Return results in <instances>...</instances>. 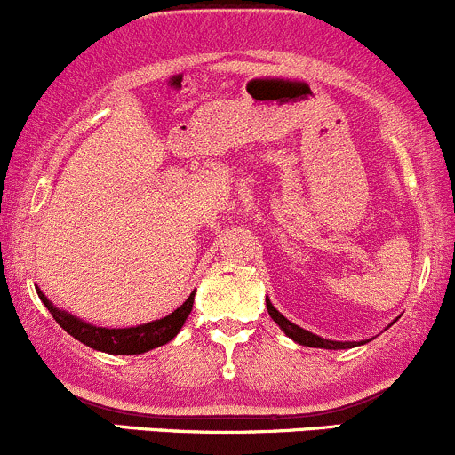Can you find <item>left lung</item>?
Listing matches in <instances>:
<instances>
[{"instance_id":"obj_1","label":"left lung","mask_w":455,"mask_h":455,"mask_svg":"<svg viewBox=\"0 0 455 455\" xmlns=\"http://www.w3.org/2000/svg\"><path fill=\"white\" fill-rule=\"evenodd\" d=\"M265 305H267V312L269 316L276 321V325L281 327L283 331H285L287 336H290L291 340H296L299 345H305V347H321V349H349V347H356V345H363V343H339V340H327V339H321V336L312 334V331L303 330V327L294 325V323L287 321L285 316H283L278 309H274V305L269 303L267 299H265Z\"/></svg>"}]
</instances>
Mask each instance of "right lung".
<instances>
[{"label": "right lung", "mask_w": 455, "mask_h": 455, "mask_svg": "<svg viewBox=\"0 0 455 455\" xmlns=\"http://www.w3.org/2000/svg\"><path fill=\"white\" fill-rule=\"evenodd\" d=\"M37 294L39 299L44 300V305L48 307V312L52 314V318H55L73 339L106 354H143L150 352V349L155 347H161V345H165L168 340H172L174 336L179 334V330L183 327L186 318L190 316L192 303H195V294H190V299H188L181 307H177L170 316L161 318V321H152L139 327H125V330H108V327L88 325V323L61 312V309H57L55 305L42 294V291L37 290Z\"/></svg>", "instance_id": "obj_1"}]
</instances>
